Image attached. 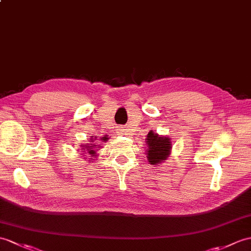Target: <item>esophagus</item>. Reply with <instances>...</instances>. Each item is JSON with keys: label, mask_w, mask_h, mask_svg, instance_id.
Here are the masks:
<instances>
[{"label": "esophagus", "mask_w": 251, "mask_h": 251, "mask_svg": "<svg viewBox=\"0 0 251 251\" xmlns=\"http://www.w3.org/2000/svg\"><path fill=\"white\" fill-rule=\"evenodd\" d=\"M121 132H124V131H121Z\"/></svg>", "instance_id": "1"}]
</instances>
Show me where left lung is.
<instances>
[{"instance_id": "obj_1", "label": "left lung", "mask_w": 251, "mask_h": 251, "mask_svg": "<svg viewBox=\"0 0 251 251\" xmlns=\"http://www.w3.org/2000/svg\"><path fill=\"white\" fill-rule=\"evenodd\" d=\"M147 157L151 165H158L167 160L171 153V140L151 130L147 137Z\"/></svg>"}]
</instances>
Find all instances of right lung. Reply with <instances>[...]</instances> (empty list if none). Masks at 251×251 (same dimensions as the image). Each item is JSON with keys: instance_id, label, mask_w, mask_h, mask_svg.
Segmentation results:
<instances>
[{"instance_id": "obj_1", "label": "right lung", "mask_w": 251, "mask_h": 251, "mask_svg": "<svg viewBox=\"0 0 251 251\" xmlns=\"http://www.w3.org/2000/svg\"><path fill=\"white\" fill-rule=\"evenodd\" d=\"M108 139L109 138H107V136H104L99 140H101V141H107ZM81 148H83V150H85V151H83V152H86V154H89L91 156H95L96 155V149L99 148V145H97V142H95V140L91 139V141H90L89 144H86V145H84V147H81Z\"/></svg>"}]
</instances>
